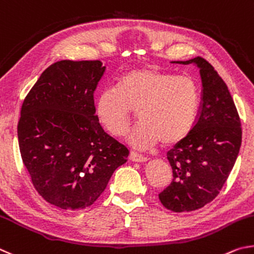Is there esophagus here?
<instances>
[{"label":"esophagus","mask_w":254,"mask_h":254,"mask_svg":"<svg viewBox=\"0 0 254 254\" xmlns=\"http://www.w3.org/2000/svg\"><path fill=\"white\" fill-rule=\"evenodd\" d=\"M129 159H130L131 162H135V163H145V162H147V158H146L145 156H143V155L137 154L135 152H130Z\"/></svg>","instance_id":"34e87169"}]
</instances>
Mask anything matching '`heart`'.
<instances>
[{
    "instance_id": "1",
    "label": "heart",
    "mask_w": 254,
    "mask_h": 254,
    "mask_svg": "<svg viewBox=\"0 0 254 254\" xmlns=\"http://www.w3.org/2000/svg\"><path fill=\"white\" fill-rule=\"evenodd\" d=\"M199 108V88L190 75H176L153 66L135 68L98 95V122L114 137L128 131L136 113L140 125L128 136L134 148L146 149L162 140L180 143L192 131Z\"/></svg>"
}]
</instances>
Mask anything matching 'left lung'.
<instances>
[{"label":"left lung","instance_id":"8db88e82","mask_svg":"<svg viewBox=\"0 0 254 254\" xmlns=\"http://www.w3.org/2000/svg\"><path fill=\"white\" fill-rule=\"evenodd\" d=\"M172 64L197 66L202 100L192 131L167 153L173 181L158 196L168 210L190 212L220 193L238 158L242 129L228 86L206 60L196 57Z\"/></svg>","mask_w":254,"mask_h":254}]
</instances>
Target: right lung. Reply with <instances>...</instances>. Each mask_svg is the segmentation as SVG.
Returning <instances> with one entry per match:
<instances>
[{"mask_svg": "<svg viewBox=\"0 0 254 254\" xmlns=\"http://www.w3.org/2000/svg\"><path fill=\"white\" fill-rule=\"evenodd\" d=\"M105 70L98 60L58 61L22 105V161L38 193L64 210L90 206L129 155L96 117L93 92Z\"/></svg>", "mask_w": 254, "mask_h": 254, "instance_id": "right-lung-1", "label": "right lung"}]
</instances>
